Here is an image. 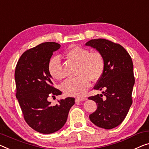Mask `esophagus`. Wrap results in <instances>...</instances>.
Masks as SVG:
<instances>
[{"label": "esophagus", "mask_w": 149, "mask_h": 149, "mask_svg": "<svg viewBox=\"0 0 149 149\" xmlns=\"http://www.w3.org/2000/svg\"><path fill=\"white\" fill-rule=\"evenodd\" d=\"M87 100V98L85 97H77L75 98V102H81V101H85Z\"/></svg>", "instance_id": "1"}]
</instances>
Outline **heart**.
Returning <instances> with one entry per match:
<instances>
[{
	"label": "heart",
	"instance_id": "heart-1",
	"mask_svg": "<svg viewBox=\"0 0 149 149\" xmlns=\"http://www.w3.org/2000/svg\"><path fill=\"white\" fill-rule=\"evenodd\" d=\"M65 56L70 60L78 63L77 75L74 79H70L61 85V90L70 96H82L91 85V79L97 81L101 78L105 70V59L99 52H91L88 49L73 47L65 53ZM48 71L53 79L61 80L64 77L60 58L54 57L48 63Z\"/></svg>",
	"mask_w": 149,
	"mask_h": 149
}]
</instances>
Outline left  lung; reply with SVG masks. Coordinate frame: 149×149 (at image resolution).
<instances>
[{
    "label": "left lung",
    "mask_w": 149,
    "mask_h": 149,
    "mask_svg": "<svg viewBox=\"0 0 149 149\" xmlns=\"http://www.w3.org/2000/svg\"><path fill=\"white\" fill-rule=\"evenodd\" d=\"M102 54L105 70L94 86L104 90L103 94L90 96L97 104V110L90 115L92 123L98 127L112 129L123 123L132 104V93L134 84L131 57L120 44L104 39H92L86 43Z\"/></svg>",
    "instance_id": "8db88e82"
}]
</instances>
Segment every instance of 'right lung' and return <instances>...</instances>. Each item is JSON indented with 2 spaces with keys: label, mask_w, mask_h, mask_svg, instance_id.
<instances>
[{
  "label": "right lung",
  "mask_w": 149,
  "mask_h": 149,
  "mask_svg": "<svg viewBox=\"0 0 149 149\" xmlns=\"http://www.w3.org/2000/svg\"><path fill=\"white\" fill-rule=\"evenodd\" d=\"M61 45L55 42H46L24 52L17 62L15 72L16 97L24 119L35 131L51 134L63 127L68 113L75 104L74 97L58 100L51 105L50 97L62 92L53 86L48 63L53 53Z\"/></svg>",
  "instance_id": "add662e5"
}]
</instances>
